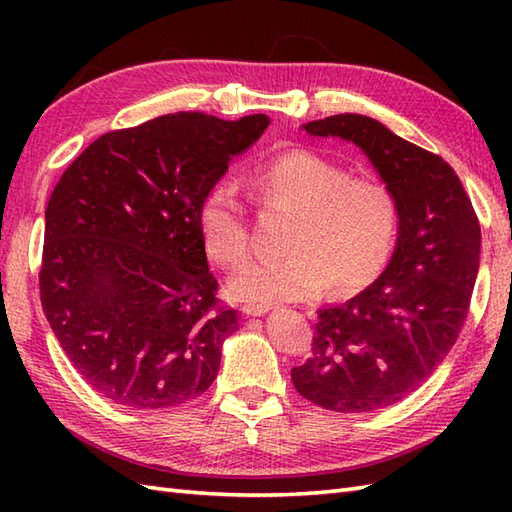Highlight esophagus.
<instances>
[{
    "mask_svg": "<svg viewBox=\"0 0 512 512\" xmlns=\"http://www.w3.org/2000/svg\"><path fill=\"white\" fill-rule=\"evenodd\" d=\"M268 310H273V308H270V306H253V303H246V306L242 308L246 317H262V314H266Z\"/></svg>",
    "mask_w": 512,
    "mask_h": 512,
    "instance_id": "1",
    "label": "esophagus"
}]
</instances>
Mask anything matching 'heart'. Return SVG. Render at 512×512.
<instances>
[{
    "label": "heart",
    "mask_w": 512,
    "mask_h": 512,
    "mask_svg": "<svg viewBox=\"0 0 512 512\" xmlns=\"http://www.w3.org/2000/svg\"><path fill=\"white\" fill-rule=\"evenodd\" d=\"M259 209L290 213L286 255L237 268L228 290L242 303L301 301L328 286L354 295L385 273L398 244L400 204L385 182L350 178L343 167L308 149H286L246 173ZM198 231L213 262L242 264L250 250L246 209L235 189L215 182L198 204Z\"/></svg>",
    "instance_id": "obj_1"
}]
</instances>
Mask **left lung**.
I'll use <instances>...</instances> for the list:
<instances>
[{"mask_svg": "<svg viewBox=\"0 0 512 512\" xmlns=\"http://www.w3.org/2000/svg\"><path fill=\"white\" fill-rule=\"evenodd\" d=\"M303 129L365 151L400 204V233L372 286L317 310L312 354L292 367V385L330 411L385 409L416 391L458 341L480 268V222L449 162L374 118L336 114Z\"/></svg>", "mask_w": 512, "mask_h": 512, "instance_id": "8db88e82", "label": "left lung"}]
</instances>
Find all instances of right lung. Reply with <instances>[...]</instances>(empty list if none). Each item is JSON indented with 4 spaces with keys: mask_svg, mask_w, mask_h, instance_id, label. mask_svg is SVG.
I'll return each instance as SVG.
<instances>
[{
    "mask_svg": "<svg viewBox=\"0 0 512 512\" xmlns=\"http://www.w3.org/2000/svg\"><path fill=\"white\" fill-rule=\"evenodd\" d=\"M268 123L158 116L96 138L54 187L41 306L76 372L107 400L165 409L211 387L239 323L215 297L195 215Z\"/></svg>",
    "mask_w": 512,
    "mask_h": 512,
    "instance_id": "right-lung-1",
    "label": "right lung"
}]
</instances>
